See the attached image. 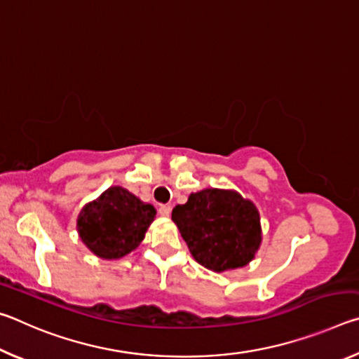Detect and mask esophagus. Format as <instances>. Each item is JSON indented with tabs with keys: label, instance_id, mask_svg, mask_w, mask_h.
<instances>
[{
	"label": "esophagus",
	"instance_id": "34e87169",
	"mask_svg": "<svg viewBox=\"0 0 359 359\" xmlns=\"http://www.w3.org/2000/svg\"><path fill=\"white\" fill-rule=\"evenodd\" d=\"M158 214H160L161 217H169V215H171V205L161 204L160 208H158Z\"/></svg>",
	"mask_w": 359,
	"mask_h": 359
}]
</instances>
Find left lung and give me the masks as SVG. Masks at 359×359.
Returning a JSON list of instances; mask_svg holds the SVG:
<instances>
[{"label": "left lung", "instance_id": "obj_1", "mask_svg": "<svg viewBox=\"0 0 359 359\" xmlns=\"http://www.w3.org/2000/svg\"><path fill=\"white\" fill-rule=\"evenodd\" d=\"M172 222L191 257L214 272L247 266L263 239L257 205L234 190L191 193L185 204L172 209Z\"/></svg>", "mask_w": 359, "mask_h": 359}]
</instances>
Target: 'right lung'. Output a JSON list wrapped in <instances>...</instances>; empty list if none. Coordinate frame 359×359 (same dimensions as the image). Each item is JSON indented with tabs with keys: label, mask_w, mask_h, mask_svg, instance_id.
<instances>
[{
	"label": "right lung",
	"mask_w": 359,
	"mask_h": 359,
	"mask_svg": "<svg viewBox=\"0 0 359 359\" xmlns=\"http://www.w3.org/2000/svg\"><path fill=\"white\" fill-rule=\"evenodd\" d=\"M156 210L123 187H111L79 212L77 233L90 252L118 259L144 241Z\"/></svg>",
	"instance_id": "right-lung-1"
}]
</instances>
